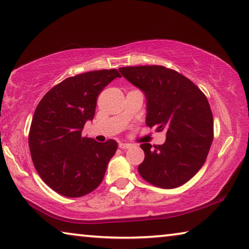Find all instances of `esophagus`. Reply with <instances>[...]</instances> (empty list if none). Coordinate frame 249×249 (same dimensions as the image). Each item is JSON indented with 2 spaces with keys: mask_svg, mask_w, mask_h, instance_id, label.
Listing matches in <instances>:
<instances>
[{
  "mask_svg": "<svg viewBox=\"0 0 249 249\" xmlns=\"http://www.w3.org/2000/svg\"><path fill=\"white\" fill-rule=\"evenodd\" d=\"M130 144H127V142H120L119 144V147L120 148H122V149H128V148H130Z\"/></svg>",
  "mask_w": 249,
  "mask_h": 249,
  "instance_id": "34e87169",
  "label": "esophagus"
}]
</instances>
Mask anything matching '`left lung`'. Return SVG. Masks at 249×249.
I'll list each match as a JSON object with an SVG mask.
<instances>
[{
    "label": "left lung",
    "mask_w": 249,
    "mask_h": 249,
    "mask_svg": "<svg viewBox=\"0 0 249 249\" xmlns=\"http://www.w3.org/2000/svg\"><path fill=\"white\" fill-rule=\"evenodd\" d=\"M147 100L146 125L165 129L166 142L141 147L145 159L138 172L155 187L174 189L188 182L203 166L213 142V115L203 92L191 80L162 66L120 68Z\"/></svg>",
    "instance_id": "left-lung-1"
}]
</instances>
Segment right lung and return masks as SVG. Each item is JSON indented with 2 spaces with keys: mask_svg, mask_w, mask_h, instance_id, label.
Returning <instances> with one entry per match:
<instances>
[{
  "mask_svg": "<svg viewBox=\"0 0 249 249\" xmlns=\"http://www.w3.org/2000/svg\"><path fill=\"white\" fill-rule=\"evenodd\" d=\"M115 78H121L116 69L67 78L37 105L28 135L29 150L40 178L59 195L83 196L102 182L117 142H98L81 134L86 122L93 120L100 92Z\"/></svg>",
  "mask_w": 249,
  "mask_h": 249,
  "instance_id": "obj_1",
  "label": "right lung"
}]
</instances>
